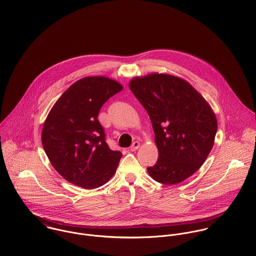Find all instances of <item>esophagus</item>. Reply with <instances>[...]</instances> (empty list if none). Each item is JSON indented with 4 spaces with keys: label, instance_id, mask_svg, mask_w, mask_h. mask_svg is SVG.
Segmentation results:
<instances>
[{
    "label": "esophagus",
    "instance_id": "esophagus-1",
    "mask_svg": "<svg viewBox=\"0 0 256 256\" xmlns=\"http://www.w3.org/2000/svg\"><path fill=\"white\" fill-rule=\"evenodd\" d=\"M138 148H140V142H134L132 144V146H130V150H132V152H134V150H136Z\"/></svg>",
    "mask_w": 256,
    "mask_h": 256
}]
</instances>
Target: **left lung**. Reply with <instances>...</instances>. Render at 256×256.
<instances>
[{
  "instance_id": "8db88e82",
  "label": "left lung",
  "mask_w": 256,
  "mask_h": 256,
  "mask_svg": "<svg viewBox=\"0 0 256 256\" xmlns=\"http://www.w3.org/2000/svg\"><path fill=\"white\" fill-rule=\"evenodd\" d=\"M130 88L152 122L158 159L148 171L155 181L173 185L194 174L210 154L218 122L204 98L185 80L150 74Z\"/></svg>"
}]
</instances>
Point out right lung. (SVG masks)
<instances>
[{"label": "right lung", "mask_w": 256, "mask_h": 256, "mask_svg": "<svg viewBox=\"0 0 256 256\" xmlns=\"http://www.w3.org/2000/svg\"><path fill=\"white\" fill-rule=\"evenodd\" d=\"M122 90L114 80L86 77L70 86L50 112L42 146L52 166L70 183L95 189L114 174L122 154L108 148L98 114Z\"/></svg>", "instance_id": "add662e5"}]
</instances>
